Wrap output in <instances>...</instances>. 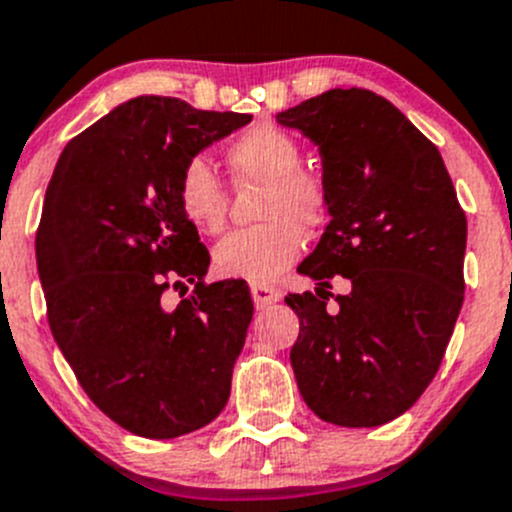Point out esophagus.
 Returning <instances> with one entry per match:
<instances>
[{"label":"esophagus","mask_w":512,"mask_h":512,"mask_svg":"<svg viewBox=\"0 0 512 512\" xmlns=\"http://www.w3.org/2000/svg\"><path fill=\"white\" fill-rule=\"evenodd\" d=\"M282 290L275 285H252V300H255L257 307H267L280 302Z\"/></svg>","instance_id":"34e87169"}]
</instances>
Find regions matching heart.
<instances>
[{"instance_id":"1","label":"heart","mask_w":512,"mask_h":512,"mask_svg":"<svg viewBox=\"0 0 512 512\" xmlns=\"http://www.w3.org/2000/svg\"><path fill=\"white\" fill-rule=\"evenodd\" d=\"M225 162L237 185H262L257 217L265 222L227 235L215 247L212 265L227 280L252 285L280 277L305 250V232L330 222L332 197L325 177L302 167V147L290 132L257 124L225 147ZM177 207L195 230L217 235L227 222L230 192L210 162L192 157L175 185Z\"/></svg>"}]
</instances>
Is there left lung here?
Wrapping results in <instances>:
<instances>
[{"label": "left lung", "instance_id": "1", "mask_svg": "<svg viewBox=\"0 0 512 512\" xmlns=\"http://www.w3.org/2000/svg\"><path fill=\"white\" fill-rule=\"evenodd\" d=\"M322 155L332 220L297 272L320 282L285 297L300 317L290 350L307 408L375 428L425 393L463 307L468 220L438 147L380 94L330 89L277 114ZM351 282L329 305V277Z\"/></svg>", "mask_w": 512, "mask_h": 512}]
</instances>
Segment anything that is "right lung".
<instances>
[{
	"label": "right lung",
	"instance_id": "1",
	"mask_svg": "<svg viewBox=\"0 0 512 512\" xmlns=\"http://www.w3.org/2000/svg\"><path fill=\"white\" fill-rule=\"evenodd\" d=\"M252 114L137 97L64 147L44 197L37 267L59 350L94 405L152 440L205 428L230 398L252 305L205 275L210 252L177 207L182 165ZM193 295L175 311L167 289Z\"/></svg>",
	"mask_w": 512,
	"mask_h": 512
}]
</instances>
